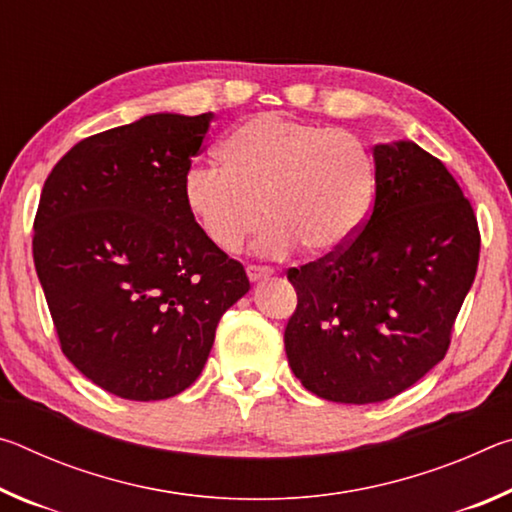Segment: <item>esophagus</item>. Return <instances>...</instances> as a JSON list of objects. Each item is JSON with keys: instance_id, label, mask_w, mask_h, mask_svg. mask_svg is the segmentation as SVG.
Listing matches in <instances>:
<instances>
[{"instance_id": "obj_1", "label": "esophagus", "mask_w": 512, "mask_h": 512, "mask_svg": "<svg viewBox=\"0 0 512 512\" xmlns=\"http://www.w3.org/2000/svg\"><path fill=\"white\" fill-rule=\"evenodd\" d=\"M271 273H273V268H268V266H259V264H248L246 266V275H248L250 282L262 280V277H268Z\"/></svg>"}]
</instances>
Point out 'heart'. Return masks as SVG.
I'll return each mask as SVG.
<instances>
[{"mask_svg": "<svg viewBox=\"0 0 512 512\" xmlns=\"http://www.w3.org/2000/svg\"><path fill=\"white\" fill-rule=\"evenodd\" d=\"M221 167L185 173L183 203L221 253H239L262 223L257 248L287 255L298 244L327 257L359 235L375 203V160L357 135L280 112H259L219 146Z\"/></svg>", "mask_w": 512, "mask_h": 512, "instance_id": "obj_1", "label": "heart"}]
</instances>
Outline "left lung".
Listing matches in <instances>:
<instances>
[{
  "mask_svg": "<svg viewBox=\"0 0 512 512\" xmlns=\"http://www.w3.org/2000/svg\"><path fill=\"white\" fill-rule=\"evenodd\" d=\"M372 155L375 203L359 235L287 273L289 366L329 402L391 400L443 361L479 266V223L445 164L413 142Z\"/></svg>",
  "mask_w": 512,
  "mask_h": 512,
  "instance_id": "1",
  "label": "left lung"
}]
</instances>
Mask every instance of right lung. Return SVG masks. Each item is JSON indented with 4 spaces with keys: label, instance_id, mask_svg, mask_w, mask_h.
I'll list each match as a JSON object with an SVG mask.
<instances>
[{
    "label": "right lung",
    "instance_id": "right-lung-1",
    "mask_svg": "<svg viewBox=\"0 0 512 512\" xmlns=\"http://www.w3.org/2000/svg\"><path fill=\"white\" fill-rule=\"evenodd\" d=\"M210 121L160 112L85 137L42 187L33 262L60 350L124 400L192 386L225 309L250 289L183 203Z\"/></svg>",
    "mask_w": 512,
    "mask_h": 512
}]
</instances>
